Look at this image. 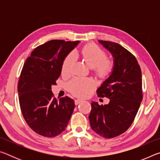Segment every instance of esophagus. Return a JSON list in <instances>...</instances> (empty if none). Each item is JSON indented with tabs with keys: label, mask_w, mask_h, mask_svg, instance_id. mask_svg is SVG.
Wrapping results in <instances>:
<instances>
[{
	"label": "esophagus",
	"mask_w": 160,
	"mask_h": 160,
	"mask_svg": "<svg viewBox=\"0 0 160 160\" xmlns=\"http://www.w3.org/2000/svg\"><path fill=\"white\" fill-rule=\"evenodd\" d=\"M82 102V99H75V105H78V104H79L80 103H81Z\"/></svg>",
	"instance_id": "esophagus-1"
}]
</instances>
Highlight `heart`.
I'll list each match as a JSON object with an SVG mask.
<instances>
[{"instance_id": "b5f03b06", "label": "heart", "mask_w": 160, "mask_h": 160, "mask_svg": "<svg viewBox=\"0 0 160 160\" xmlns=\"http://www.w3.org/2000/svg\"><path fill=\"white\" fill-rule=\"evenodd\" d=\"M74 54L81 56L87 65L93 68L100 77H107L113 69V61L107 59L106 53L95 44L86 45L80 51H75ZM74 60L73 54L70 53L66 56L62 64V74L68 75L71 72ZM68 87L74 96L83 98L90 95L94 88V83L88 78H75L70 81Z\"/></svg>"}]
</instances>
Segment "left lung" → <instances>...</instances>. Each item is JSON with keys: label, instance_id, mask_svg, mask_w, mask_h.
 <instances>
[{"label": "left lung", "instance_id": "1", "mask_svg": "<svg viewBox=\"0 0 160 160\" xmlns=\"http://www.w3.org/2000/svg\"><path fill=\"white\" fill-rule=\"evenodd\" d=\"M98 42L113 58L112 73L97 90L99 97H106L110 101L104 105L92 102L89 120L96 133L112 138L126 132L133 122L142 100V72L137 59L122 46Z\"/></svg>", "mask_w": 160, "mask_h": 160}]
</instances>
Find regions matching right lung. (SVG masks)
Instances as JSON below:
<instances>
[{
    "label": "right lung",
    "mask_w": 160,
    "mask_h": 160,
    "mask_svg": "<svg viewBox=\"0 0 160 160\" xmlns=\"http://www.w3.org/2000/svg\"><path fill=\"white\" fill-rule=\"evenodd\" d=\"M79 43L51 40L35 48L23 66L18 85L21 112L28 126L42 136L61 134L73 112L74 100L66 96L58 101L51 86L61 75L64 59Z\"/></svg>",
    "instance_id": "obj_1"
}]
</instances>
